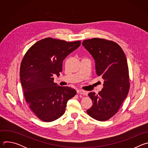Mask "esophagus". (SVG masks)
<instances>
[{
    "label": "esophagus",
    "instance_id": "obj_1",
    "mask_svg": "<svg viewBox=\"0 0 148 148\" xmlns=\"http://www.w3.org/2000/svg\"><path fill=\"white\" fill-rule=\"evenodd\" d=\"M77 92H78V94H82V95H87V94H88L87 92H86V91H83V90H78V91H77Z\"/></svg>",
    "mask_w": 148,
    "mask_h": 148
}]
</instances>
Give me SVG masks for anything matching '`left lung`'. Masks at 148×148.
Listing matches in <instances>:
<instances>
[{"instance_id": "8db88e82", "label": "left lung", "mask_w": 148, "mask_h": 148, "mask_svg": "<svg viewBox=\"0 0 148 148\" xmlns=\"http://www.w3.org/2000/svg\"><path fill=\"white\" fill-rule=\"evenodd\" d=\"M82 45L95 60L97 74L104 80L98 94H88L93 105L87 112L97 121H107L118 112L129 92L127 60L122 48L113 41L93 38L84 40Z\"/></svg>"}]
</instances>
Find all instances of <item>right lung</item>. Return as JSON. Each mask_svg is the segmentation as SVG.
Returning <instances> with one entry per match:
<instances>
[{
	"label": "right lung",
	"mask_w": 148,
	"mask_h": 148,
	"mask_svg": "<svg viewBox=\"0 0 148 148\" xmlns=\"http://www.w3.org/2000/svg\"><path fill=\"white\" fill-rule=\"evenodd\" d=\"M80 41L67 42L47 37L34 44L21 62L20 78L25 99L41 121L51 122L61 117L67 101L77 92L54 82L53 74L60 75L62 61L79 47Z\"/></svg>",
	"instance_id": "obj_1"
}]
</instances>
